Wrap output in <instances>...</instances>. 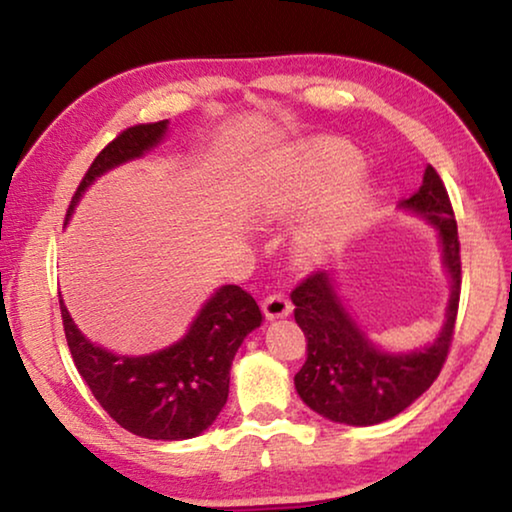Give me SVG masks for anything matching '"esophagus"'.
I'll list each match as a JSON object with an SVG mask.
<instances>
[{
  "label": "esophagus",
  "mask_w": 512,
  "mask_h": 512,
  "mask_svg": "<svg viewBox=\"0 0 512 512\" xmlns=\"http://www.w3.org/2000/svg\"><path fill=\"white\" fill-rule=\"evenodd\" d=\"M262 310H264V315L269 317V319L287 317L289 312H292V301H289L285 294L273 292V294H269V296H266V299L262 301Z\"/></svg>",
  "instance_id": "esophagus-1"
}]
</instances>
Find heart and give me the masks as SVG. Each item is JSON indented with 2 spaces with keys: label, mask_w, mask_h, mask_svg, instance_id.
Instances as JSON below:
<instances>
[{
  "label": "heart",
  "mask_w": 512,
  "mask_h": 512,
  "mask_svg": "<svg viewBox=\"0 0 512 512\" xmlns=\"http://www.w3.org/2000/svg\"><path fill=\"white\" fill-rule=\"evenodd\" d=\"M358 167L361 158L356 151L335 140L308 144L287 163L285 186L292 204H310L335 190L305 232V243L310 248H329L347 239L361 223L368 188L363 181L352 179Z\"/></svg>",
  "instance_id": "b5f03b06"
}]
</instances>
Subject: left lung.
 Wrapping results in <instances>:
<instances>
[{"mask_svg":"<svg viewBox=\"0 0 512 512\" xmlns=\"http://www.w3.org/2000/svg\"><path fill=\"white\" fill-rule=\"evenodd\" d=\"M437 227L446 269L453 278L446 324L427 349L384 354L356 329L342 308L326 271L303 278L292 292L294 319L305 335V363L294 384L312 411L335 423L377 425L398 416L432 386L451 352L457 305H460L462 259L455 211L444 181L427 165L423 186L402 200Z\"/></svg>","mask_w":512,"mask_h":512,"instance_id":"1","label":"left lung"}]
</instances>
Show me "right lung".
<instances>
[{"mask_svg":"<svg viewBox=\"0 0 512 512\" xmlns=\"http://www.w3.org/2000/svg\"><path fill=\"white\" fill-rule=\"evenodd\" d=\"M165 128L167 121L135 124L108 142L82 177L66 218L98 174L142 156L158 144ZM59 308L75 368L98 404L124 430L163 441L197 437L216 421L230 393V365L236 349L262 324V310L253 296L239 285H225L211 296L177 345L131 358L91 345L75 329L61 299Z\"/></svg>","mask_w":512,"mask_h":512,"instance_id":"obj_1","label":"right lung"}]
</instances>
